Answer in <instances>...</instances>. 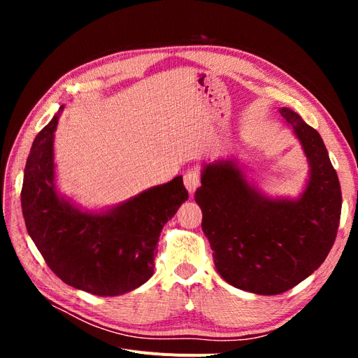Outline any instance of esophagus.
<instances>
[{
    "label": "esophagus",
    "mask_w": 358,
    "mask_h": 358,
    "mask_svg": "<svg viewBox=\"0 0 358 358\" xmlns=\"http://www.w3.org/2000/svg\"><path fill=\"white\" fill-rule=\"evenodd\" d=\"M183 183H185V187H187L188 192L192 196L194 191H196L197 187L200 185V175H199V171H196V170H188V171L185 173V176H183Z\"/></svg>",
    "instance_id": "obj_1"
}]
</instances>
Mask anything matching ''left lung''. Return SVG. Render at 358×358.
I'll return each instance as SVG.
<instances>
[{
	"label": "left lung",
	"mask_w": 358,
	"mask_h": 358,
	"mask_svg": "<svg viewBox=\"0 0 358 358\" xmlns=\"http://www.w3.org/2000/svg\"><path fill=\"white\" fill-rule=\"evenodd\" d=\"M279 113L309 164L299 197L267 196L234 158L204 162L196 191L218 273L262 296L280 294L315 272L334 243L342 209L339 179L321 136L291 109Z\"/></svg>",
	"instance_id": "8db88e82"
}]
</instances>
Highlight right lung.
I'll use <instances>...</instances> for the list:
<instances>
[{"label":"right lung","instance_id":"add662e5","mask_svg":"<svg viewBox=\"0 0 358 358\" xmlns=\"http://www.w3.org/2000/svg\"><path fill=\"white\" fill-rule=\"evenodd\" d=\"M32 143L20 192L28 234L67 285L95 296H121L154 275L162 227L188 200L182 176L148 188L112 208L83 209L62 196L55 179L53 142L59 115Z\"/></svg>","mask_w":358,"mask_h":358}]
</instances>
